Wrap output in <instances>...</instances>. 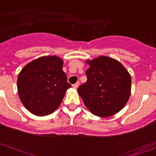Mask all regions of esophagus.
Here are the masks:
<instances>
[{
    "label": "esophagus",
    "instance_id": "obj_1",
    "mask_svg": "<svg viewBox=\"0 0 156 156\" xmlns=\"http://www.w3.org/2000/svg\"><path fill=\"white\" fill-rule=\"evenodd\" d=\"M79 85H80V83H79V82H76V84H72V86H73V88H74V89H77V88H78V86H79Z\"/></svg>",
    "mask_w": 156,
    "mask_h": 156
}]
</instances>
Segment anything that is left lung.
I'll use <instances>...</instances> for the list:
<instances>
[{
    "instance_id": "obj_1",
    "label": "left lung",
    "mask_w": 156,
    "mask_h": 156,
    "mask_svg": "<svg viewBox=\"0 0 156 156\" xmlns=\"http://www.w3.org/2000/svg\"><path fill=\"white\" fill-rule=\"evenodd\" d=\"M87 62V81L77 89L84 105L100 117L119 112L129 98V73L119 62L108 57L101 56Z\"/></svg>"
}]
</instances>
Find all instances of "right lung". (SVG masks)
<instances>
[{
    "label": "right lung",
    "mask_w": 156,
    "mask_h": 156,
    "mask_svg": "<svg viewBox=\"0 0 156 156\" xmlns=\"http://www.w3.org/2000/svg\"><path fill=\"white\" fill-rule=\"evenodd\" d=\"M63 62L56 56L41 57L27 64L18 77V93L24 107L32 114L48 115L59 107L67 83Z\"/></svg>",
    "instance_id": "obj_1"
}]
</instances>
